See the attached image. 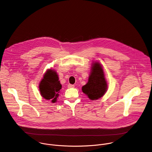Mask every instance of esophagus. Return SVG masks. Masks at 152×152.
<instances>
[{
	"mask_svg": "<svg viewBox=\"0 0 152 152\" xmlns=\"http://www.w3.org/2000/svg\"><path fill=\"white\" fill-rule=\"evenodd\" d=\"M74 87H75V86L73 84H69L68 86V88H73Z\"/></svg>",
	"mask_w": 152,
	"mask_h": 152,
	"instance_id": "34e87169",
	"label": "esophagus"
}]
</instances>
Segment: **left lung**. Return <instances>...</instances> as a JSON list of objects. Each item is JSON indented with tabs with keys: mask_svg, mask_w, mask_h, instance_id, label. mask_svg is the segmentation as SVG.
<instances>
[{
	"mask_svg": "<svg viewBox=\"0 0 152 152\" xmlns=\"http://www.w3.org/2000/svg\"><path fill=\"white\" fill-rule=\"evenodd\" d=\"M107 83L103 69L99 63H94L88 83L83 86V92L91 99L101 98L107 90Z\"/></svg>",
	"mask_w": 152,
	"mask_h": 152,
	"instance_id": "obj_1",
	"label": "left lung"
}]
</instances>
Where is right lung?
I'll return each mask as SVG.
<instances>
[{
	"instance_id": "obj_1",
	"label": "right lung",
	"mask_w": 152,
	"mask_h": 152,
	"mask_svg": "<svg viewBox=\"0 0 152 152\" xmlns=\"http://www.w3.org/2000/svg\"><path fill=\"white\" fill-rule=\"evenodd\" d=\"M58 80L56 72L50 70L47 71L40 83L39 89L42 96L46 99L51 101L53 103L56 102L62 87Z\"/></svg>"
}]
</instances>
